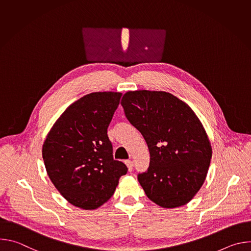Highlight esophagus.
Returning <instances> with one entry per match:
<instances>
[{"label": "esophagus", "instance_id": "1", "mask_svg": "<svg viewBox=\"0 0 251 251\" xmlns=\"http://www.w3.org/2000/svg\"><path fill=\"white\" fill-rule=\"evenodd\" d=\"M125 164H126V166L128 167L129 172H131V171L133 170V162L130 161V160H128V161H125Z\"/></svg>", "mask_w": 251, "mask_h": 251}]
</instances>
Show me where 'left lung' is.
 I'll return each mask as SVG.
<instances>
[{"instance_id": "8db88e82", "label": "left lung", "mask_w": 251, "mask_h": 251, "mask_svg": "<svg viewBox=\"0 0 251 251\" xmlns=\"http://www.w3.org/2000/svg\"><path fill=\"white\" fill-rule=\"evenodd\" d=\"M121 105L148 145L150 166L138 176L145 194L164 208L187 204L203 185L212 156L202 123L186 102L165 91H127Z\"/></svg>"}]
</instances>
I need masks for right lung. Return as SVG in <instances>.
Here are the masks:
<instances>
[{
    "label": "right lung",
    "instance_id": "add662e5",
    "mask_svg": "<svg viewBox=\"0 0 251 251\" xmlns=\"http://www.w3.org/2000/svg\"><path fill=\"white\" fill-rule=\"evenodd\" d=\"M121 92H93L71 105L54 122L43 145L51 183L73 205L96 209L108 201L128 171L113 159L107 136Z\"/></svg>",
    "mask_w": 251,
    "mask_h": 251
}]
</instances>
